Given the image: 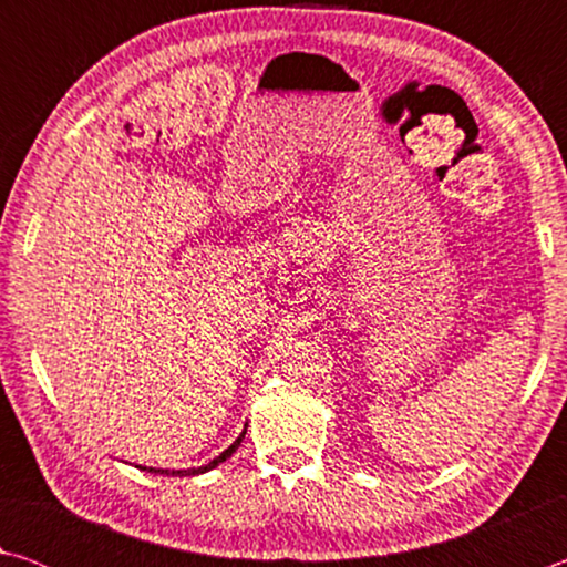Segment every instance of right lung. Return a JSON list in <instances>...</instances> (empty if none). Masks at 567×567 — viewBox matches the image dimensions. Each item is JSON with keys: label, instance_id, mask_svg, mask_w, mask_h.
Returning <instances> with one entry per match:
<instances>
[{"label": "right lung", "instance_id": "1", "mask_svg": "<svg viewBox=\"0 0 567 567\" xmlns=\"http://www.w3.org/2000/svg\"><path fill=\"white\" fill-rule=\"evenodd\" d=\"M243 437H245V433H243V435H239V437L235 440V443H233V445H229V447L225 450V453H223V455H219V457H215V460H213V463H207V465H203V467H192V470H155V467H150V473H159V475H197V473H207V470H213V467H217L219 463H223V460H227L229 455H233V453H235V450H237V445H239V443H243ZM142 470H147V467H142Z\"/></svg>", "mask_w": 567, "mask_h": 567}]
</instances>
